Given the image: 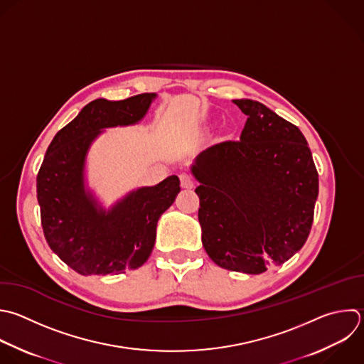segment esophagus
Listing matches in <instances>:
<instances>
[{"instance_id": "obj_1", "label": "esophagus", "mask_w": 364, "mask_h": 364, "mask_svg": "<svg viewBox=\"0 0 364 364\" xmlns=\"http://www.w3.org/2000/svg\"><path fill=\"white\" fill-rule=\"evenodd\" d=\"M179 179H181V186H182V188L191 189V188L195 186V179H193V176H192L191 173L183 172V173L179 175Z\"/></svg>"}]
</instances>
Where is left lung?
Segmentation results:
<instances>
[{"mask_svg":"<svg viewBox=\"0 0 364 364\" xmlns=\"http://www.w3.org/2000/svg\"><path fill=\"white\" fill-rule=\"evenodd\" d=\"M233 102L247 117L240 139L205 149L192 166L198 218L203 247L218 266L259 274L303 247L318 173L296 125L257 101Z\"/></svg>","mask_w":364,"mask_h":364,"instance_id":"left-lung-1","label":"left lung"}]
</instances>
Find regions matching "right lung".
I'll return each instance as SVG.
<instances>
[{
    "instance_id": "obj_1",
    "label": "right lung",
    "mask_w": 364,
    "mask_h": 364,
    "mask_svg": "<svg viewBox=\"0 0 364 364\" xmlns=\"http://www.w3.org/2000/svg\"><path fill=\"white\" fill-rule=\"evenodd\" d=\"M156 94L124 101L95 100L57 132L37 175L44 236L58 257L80 274H117L142 266L155 245L161 215L181 191L179 178L139 188L109 210L85 189L87 152L101 129L139 122Z\"/></svg>"
}]
</instances>
